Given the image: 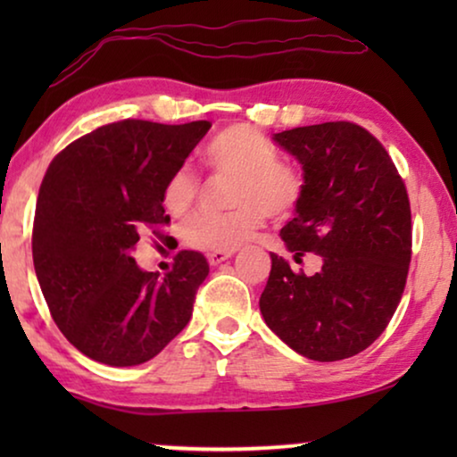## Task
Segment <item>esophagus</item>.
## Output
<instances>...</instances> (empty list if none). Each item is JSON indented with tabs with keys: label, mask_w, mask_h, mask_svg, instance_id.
<instances>
[{
	"label": "esophagus",
	"mask_w": 457,
	"mask_h": 457,
	"mask_svg": "<svg viewBox=\"0 0 457 457\" xmlns=\"http://www.w3.org/2000/svg\"><path fill=\"white\" fill-rule=\"evenodd\" d=\"M235 255V249H230V252H210L208 253V262L212 266H218V264H222L224 260H228V258H233Z\"/></svg>",
	"instance_id": "obj_1"
}]
</instances>
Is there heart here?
Here are the masks:
<instances>
[{"instance_id":"heart-1","label":"heart","mask_w":457,"mask_h":457,"mask_svg":"<svg viewBox=\"0 0 457 457\" xmlns=\"http://www.w3.org/2000/svg\"><path fill=\"white\" fill-rule=\"evenodd\" d=\"M212 170L235 174L230 204L235 210L202 212L185 227V241L205 252H230L249 241L264 214L280 216L295 208L303 193V179L295 166L278 160V149L249 124L224 129L204 149ZM197 177L180 166L162 193L164 208L183 216L197 195Z\"/></svg>"}]
</instances>
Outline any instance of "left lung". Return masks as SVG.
I'll list each match as a JSON object with an SVG mask.
<instances>
[{
    "label": "left lung",
    "instance_id": "obj_1",
    "mask_svg": "<svg viewBox=\"0 0 457 457\" xmlns=\"http://www.w3.org/2000/svg\"><path fill=\"white\" fill-rule=\"evenodd\" d=\"M272 139L303 170L295 218L280 239L297 262L305 252L320 255L322 268L305 277L270 253L260 312L303 358H352L378 339L402 299L411 258L408 191L385 147L353 122L312 124Z\"/></svg>",
    "mask_w": 457,
    "mask_h": 457
}]
</instances>
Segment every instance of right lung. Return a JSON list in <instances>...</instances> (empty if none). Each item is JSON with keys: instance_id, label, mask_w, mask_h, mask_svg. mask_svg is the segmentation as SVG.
<instances>
[{"instance_id": "add662e5", "label": "right lung", "mask_w": 457, "mask_h": 457, "mask_svg": "<svg viewBox=\"0 0 457 457\" xmlns=\"http://www.w3.org/2000/svg\"><path fill=\"white\" fill-rule=\"evenodd\" d=\"M212 124L120 120L55 155L43 177L33 262L62 335L87 358L137 366L158 355L193 314L210 266L179 252L172 270L145 272L133 249L145 228L170 222L162 193Z\"/></svg>"}]
</instances>
